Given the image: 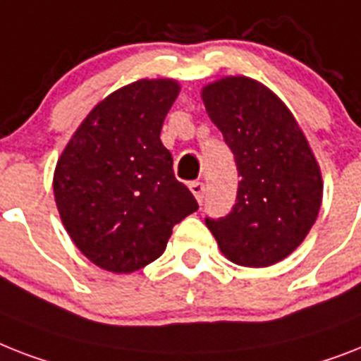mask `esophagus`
Instances as JSON below:
<instances>
[{
	"label": "esophagus",
	"mask_w": 361,
	"mask_h": 361,
	"mask_svg": "<svg viewBox=\"0 0 361 361\" xmlns=\"http://www.w3.org/2000/svg\"><path fill=\"white\" fill-rule=\"evenodd\" d=\"M189 189H190V192L195 195L196 200L202 204V202H204V195H206V185H204L202 181H192V183L189 185Z\"/></svg>",
	"instance_id": "34e87169"
}]
</instances>
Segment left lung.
<instances>
[{
    "label": "left lung",
    "instance_id": "left-lung-1",
    "mask_svg": "<svg viewBox=\"0 0 361 361\" xmlns=\"http://www.w3.org/2000/svg\"><path fill=\"white\" fill-rule=\"evenodd\" d=\"M241 176L233 209L206 219L219 248L243 267L282 262L312 230L323 202L321 169L297 120L256 79L228 75L202 89Z\"/></svg>",
    "mask_w": 361,
    "mask_h": 361
}]
</instances>
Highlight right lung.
Wrapping results in <instances>:
<instances>
[{
    "label": "right lung",
    "instance_id": "add662e5",
    "mask_svg": "<svg viewBox=\"0 0 361 361\" xmlns=\"http://www.w3.org/2000/svg\"><path fill=\"white\" fill-rule=\"evenodd\" d=\"M178 94L176 79H139L114 90L59 157L61 221L83 256L105 271L126 274L155 262L174 224L198 209L159 139Z\"/></svg>",
    "mask_w": 361,
    "mask_h": 361
}]
</instances>
